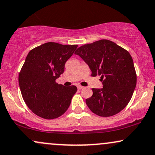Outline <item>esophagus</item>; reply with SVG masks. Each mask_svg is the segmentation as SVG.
Segmentation results:
<instances>
[{
  "instance_id": "34e87169",
  "label": "esophagus",
  "mask_w": 155,
  "mask_h": 155,
  "mask_svg": "<svg viewBox=\"0 0 155 155\" xmlns=\"http://www.w3.org/2000/svg\"><path fill=\"white\" fill-rule=\"evenodd\" d=\"M77 88L79 89H82L84 88V87H82V86H80V85H78L77 86Z\"/></svg>"
}]
</instances>
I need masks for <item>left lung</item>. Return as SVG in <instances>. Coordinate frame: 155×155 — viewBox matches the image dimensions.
I'll return each instance as SVG.
<instances>
[{
    "label": "left lung",
    "instance_id": "1",
    "mask_svg": "<svg viewBox=\"0 0 155 155\" xmlns=\"http://www.w3.org/2000/svg\"><path fill=\"white\" fill-rule=\"evenodd\" d=\"M88 65L92 76H100L103 87L92 89L86 103L94 114L110 117L128 105L137 85L133 59L127 50L115 42L101 40L84 45L76 50Z\"/></svg>",
    "mask_w": 155,
    "mask_h": 155
}]
</instances>
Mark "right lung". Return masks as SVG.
<instances>
[{"mask_svg": "<svg viewBox=\"0 0 155 155\" xmlns=\"http://www.w3.org/2000/svg\"><path fill=\"white\" fill-rule=\"evenodd\" d=\"M77 47L50 42L28 53L18 83L24 102L35 115L50 120L68 110L77 88L58 84L55 80L64 72L65 63Z\"/></svg>", "mask_w": 155, "mask_h": 155, "instance_id": "1", "label": "right lung"}]
</instances>
